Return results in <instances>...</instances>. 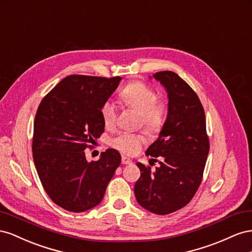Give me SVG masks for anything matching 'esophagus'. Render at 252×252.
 <instances>
[{
    "mask_svg": "<svg viewBox=\"0 0 252 252\" xmlns=\"http://www.w3.org/2000/svg\"><path fill=\"white\" fill-rule=\"evenodd\" d=\"M121 162H122V164H131V163H132V160L130 159V158H127V157H126V156H122Z\"/></svg>",
    "mask_w": 252,
    "mask_h": 252,
    "instance_id": "1",
    "label": "esophagus"
}]
</instances>
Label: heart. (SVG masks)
<instances>
[{
  "instance_id": "b5f03b06",
  "label": "heart",
  "mask_w": 252,
  "mask_h": 252,
  "mask_svg": "<svg viewBox=\"0 0 252 252\" xmlns=\"http://www.w3.org/2000/svg\"><path fill=\"white\" fill-rule=\"evenodd\" d=\"M119 97L126 106L139 114L138 125L146 128L149 133H158L166 124L169 113L167 101L158 99L156 91L145 82L135 81L127 84L120 92ZM100 114L104 126L113 128L117 120L115 103L111 100H106L101 105ZM145 141V135L142 133L121 132L111 139L110 145L122 154L133 155L143 146Z\"/></svg>"
}]
</instances>
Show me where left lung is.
Here are the masks:
<instances>
[{"label":"left lung","instance_id":"1","mask_svg":"<svg viewBox=\"0 0 252 252\" xmlns=\"http://www.w3.org/2000/svg\"><path fill=\"white\" fill-rule=\"evenodd\" d=\"M153 77L168 92L169 113L159 137L146 152L159 166L151 171L137 162L140 177L134 193L145 209L166 215L182 209L195 195L210 142L203 104L191 86L174 71H158Z\"/></svg>","mask_w":252,"mask_h":252}]
</instances>
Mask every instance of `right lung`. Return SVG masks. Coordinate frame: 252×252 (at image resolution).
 Here are the masks:
<instances>
[{"mask_svg":"<svg viewBox=\"0 0 252 252\" xmlns=\"http://www.w3.org/2000/svg\"><path fill=\"white\" fill-rule=\"evenodd\" d=\"M120 80L69 75L42 99L35 113L34 166L49 198L67 211L83 212L101 202L121 162L114 149L91 162L84 152L104 132L100 109Z\"/></svg>","mask_w":252,"mask_h":252,"instance_id":"obj_1","label":"right lung"}]
</instances>
